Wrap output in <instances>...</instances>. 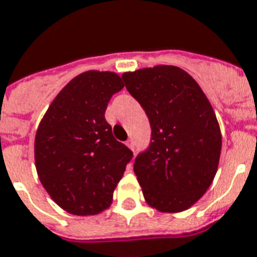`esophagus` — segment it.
<instances>
[{
  "instance_id": "1",
  "label": "esophagus",
  "mask_w": 257,
  "mask_h": 257,
  "mask_svg": "<svg viewBox=\"0 0 257 257\" xmlns=\"http://www.w3.org/2000/svg\"><path fill=\"white\" fill-rule=\"evenodd\" d=\"M126 145L128 146L131 150H134V141H133V139H128V141L126 142Z\"/></svg>"
}]
</instances>
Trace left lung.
<instances>
[{
	"label": "left lung",
	"instance_id": "1",
	"mask_svg": "<svg viewBox=\"0 0 257 257\" xmlns=\"http://www.w3.org/2000/svg\"><path fill=\"white\" fill-rule=\"evenodd\" d=\"M122 79L151 127L149 147L134 162L146 202L162 212L187 210L212 183L220 158V128L210 102L179 67L161 65Z\"/></svg>",
	"mask_w": 257,
	"mask_h": 257
}]
</instances>
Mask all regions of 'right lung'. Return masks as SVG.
Masks as SVG:
<instances>
[{
	"label": "right lung",
	"instance_id": "add662e5",
	"mask_svg": "<svg viewBox=\"0 0 257 257\" xmlns=\"http://www.w3.org/2000/svg\"><path fill=\"white\" fill-rule=\"evenodd\" d=\"M122 89L115 73L79 74L55 96L38 126L34 155L41 183L73 215L107 208L133 159V151L114 138L104 118L111 96Z\"/></svg>",
	"mask_w": 257,
	"mask_h": 257
}]
</instances>
